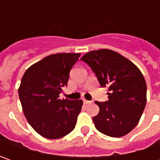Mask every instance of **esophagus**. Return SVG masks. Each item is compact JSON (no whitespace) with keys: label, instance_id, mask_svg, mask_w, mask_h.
I'll list each match as a JSON object with an SVG mask.
<instances>
[{"label":"esophagus","instance_id":"34e87169","mask_svg":"<svg viewBox=\"0 0 160 160\" xmlns=\"http://www.w3.org/2000/svg\"><path fill=\"white\" fill-rule=\"evenodd\" d=\"M83 103L87 105V104H92V101H87V100H83Z\"/></svg>","mask_w":160,"mask_h":160}]
</instances>
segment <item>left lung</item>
<instances>
[{
    "label": "left lung",
    "mask_w": 160,
    "mask_h": 160,
    "mask_svg": "<svg viewBox=\"0 0 160 160\" xmlns=\"http://www.w3.org/2000/svg\"><path fill=\"white\" fill-rule=\"evenodd\" d=\"M95 74L102 87H108V102L95 103L92 118L96 129L110 137H121L137 126L146 105L147 85L138 68L119 53L102 49L81 58Z\"/></svg>",
    "instance_id": "left-lung-1"
}]
</instances>
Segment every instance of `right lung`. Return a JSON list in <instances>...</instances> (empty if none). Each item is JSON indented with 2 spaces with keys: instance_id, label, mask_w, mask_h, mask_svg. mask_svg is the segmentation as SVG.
<instances>
[{
  "instance_id": "obj_1",
  "label": "right lung",
  "mask_w": 160,
  "mask_h": 160,
  "mask_svg": "<svg viewBox=\"0 0 160 160\" xmlns=\"http://www.w3.org/2000/svg\"><path fill=\"white\" fill-rule=\"evenodd\" d=\"M80 53H57L28 68L18 89L23 112L28 123L42 137L58 139L72 132L83 101L60 100L69 72Z\"/></svg>"
}]
</instances>
